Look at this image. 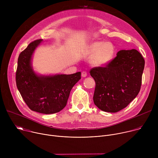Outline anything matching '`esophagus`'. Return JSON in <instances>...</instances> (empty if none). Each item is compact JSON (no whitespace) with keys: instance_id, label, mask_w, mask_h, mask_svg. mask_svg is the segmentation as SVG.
Wrapping results in <instances>:
<instances>
[{"instance_id":"obj_1","label":"esophagus","mask_w":158,"mask_h":158,"mask_svg":"<svg viewBox=\"0 0 158 158\" xmlns=\"http://www.w3.org/2000/svg\"><path fill=\"white\" fill-rule=\"evenodd\" d=\"M87 73L86 72H85V71H84V72H82V77H85L86 76H87Z\"/></svg>"}]
</instances>
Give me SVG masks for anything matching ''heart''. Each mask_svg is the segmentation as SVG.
Returning <instances> with one entry per match:
<instances>
[{"label": "heart", "instance_id": "b5f03b06", "mask_svg": "<svg viewBox=\"0 0 158 158\" xmlns=\"http://www.w3.org/2000/svg\"><path fill=\"white\" fill-rule=\"evenodd\" d=\"M116 49L110 42L95 41L90 44L87 48L86 54L91 56V64L97 67L107 65L114 59Z\"/></svg>", "mask_w": 158, "mask_h": 158}]
</instances>
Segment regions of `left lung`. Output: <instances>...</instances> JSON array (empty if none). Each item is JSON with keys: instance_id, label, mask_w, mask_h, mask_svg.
Instances as JSON below:
<instances>
[{"instance_id": "obj_1", "label": "left lung", "mask_w": 158, "mask_h": 158, "mask_svg": "<svg viewBox=\"0 0 158 158\" xmlns=\"http://www.w3.org/2000/svg\"><path fill=\"white\" fill-rule=\"evenodd\" d=\"M144 64L137 50H121L106 67L93 68L90 74L96 82L94 104L108 112L125 108L140 91Z\"/></svg>"}]
</instances>
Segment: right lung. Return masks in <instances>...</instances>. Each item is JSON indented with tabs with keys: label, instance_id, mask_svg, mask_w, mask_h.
Segmentation results:
<instances>
[{
	"label": "right lung",
	"instance_id": "obj_1",
	"mask_svg": "<svg viewBox=\"0 0 158 158\" xmlns=\"http://www.w3.org/2000/svg\"><path fill=\"white\" fill-rule=\"evenodd\" d=\"M36 40L29 44L18 58L16 84L22 98L34 111L50 114L63 109L73 86L81 79V72L73 74L40 75L33 69L32 59L42 42Z\"/></svg>",
	"mask_w": 158,
	"mask_h": 158
}]
</instances>
